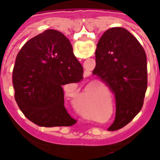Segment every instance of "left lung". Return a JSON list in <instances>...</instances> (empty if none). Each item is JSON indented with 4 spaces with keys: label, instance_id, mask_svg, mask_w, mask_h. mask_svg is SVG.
Returning a JSON list of instances; mask_svg holds the SVG:
<instances>
[{
    "label": "left lung",
    "instance_id": "obj_1",
    "mask_svg": "<svg viewBox=\"0 0 160 160\" xmlns=\"http://www.w3.org/2000/svg\"><path fill=\"white\" fill-rule=\"evenodd\" d=\"M93 70L115 96V119L110 128H123L140 111L148 88L147 56L129 31L121 27L107 29L97 45ZM109 128V129H110Z\"/></svg>",
    "mask_w": 160,
    "mask_h": 160
}]
</instances>
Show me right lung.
<instances>
[{
    "mask_svg": "<svg viewBox=\"0 0 160 160\" xmlns=\"http://www.w3.org/2000/svg\"><path fill=\"white\" fill-rule=\"evenodd\" d=\"M83 68L63 33L47 29L28 41L17 56L12 71L20 110L40 127L76 123L64 106L62 87L83 78Z\"/></svg>",
    "mask_w": 160,
    "mask_h": 160,
    "instance_id": "right-lung-1",
    "label": "right lung"
}]
</instances>
